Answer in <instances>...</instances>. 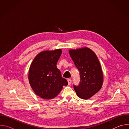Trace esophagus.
I'll list each match as a JSON object with an SVG mask.
<instances>
[{
	"instance_id": "34e87169",
	"label": "esophagus",
	"mask_w": 129,
	"mask_h": 129,
	"mask_svg": "<svg viewBox=\"0 0 129 129\" xmlns=\"http://www.w3.org/2000/svg\"><path fill=\"white\" fill-rule=\"evenodd\" d=\"M67 81H68V85H71V80L70 79H68V80H67Z\"/></svg>"
}]
</instances>
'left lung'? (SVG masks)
Listing matches in <instances>:
<instances>
[{
	"instance_id": "left-lung-1",
	"label": "left lung",
	"mask_w": 129,
	"mask_h": 129,
	"mask_svg": "<svg viewBox=\"0 0 129 129\" xmlns=\"http://www.w3.org/2000/svg\"><path fill=\"white\" fill-rule=\"evenodd\" d=\"M70 56L80 71V82L74 89L81 99L87 100L100 90L103 73L95 53L88 47L69 50Z\"/></svg>"
}]
</instances>
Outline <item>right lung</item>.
<instances>
[{
  "instance_id": "1",
  "label": "right lung",
  "mask_w": 129,
  "mask_h": 129,
  "mask_svg": "<svg viewBox=\"0 0 129 129\" xmlns=\"http://www.w3.org/2000/svg\"><path fill=\"white\" fill-rule=\"evenodd\" d=\"M62 50H45L37 55L29 69L28 81L35 93L43 99L50 100L56 97L67 80L62 77L57 64Z\"/></svg>"
}]
</instances>
